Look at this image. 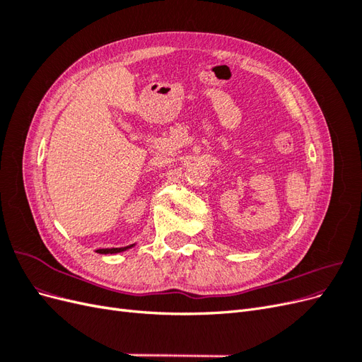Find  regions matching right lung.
Returning <instances> with one entry per match:
<instances>
[{"instance_id": "add662e5", "label": "right lung", "mask_w": 362, "mask_h": 362, "mask_svg": "<svg viewBox=\"0 0 362 362\" xmlns=\"http://www.w3.org/2000/svg\"><path fill=\"white\" fill-rule=\"evenodd\" d=\"M134 245H129V246H125V247H105V249H98L96 254H101V255H115V254H120V252H125L131 247H134Z\"/></svg>"}]
</instances>
